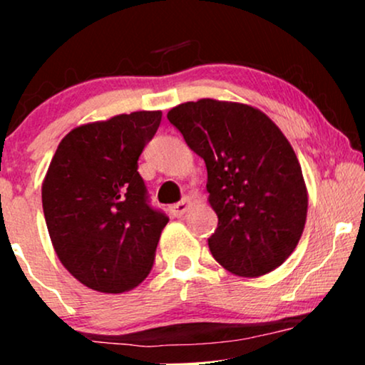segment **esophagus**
Here are the masks:
<instances>
[{
  "mask_svg": "<svg viewBox=\"0 0 365 365\" xmlns=\"http://www.w3.org/2000/svg\"><path fill=\"white\" fill-rule=\"evenodd\" d=\"M191 206H192V199L189 197V196H186L181 202L173 204V206L169 207V211H171V214H173L174 217H182L184 214L189 211V207H191Z\"/></svg>",
  "mask_w": 365,
  "mask_h": 365,
  "instance_id": "1",
  "label": "esophagus"
}]
</instances>
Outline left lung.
<instances>
[{
    "mask_svg": "<svg viewBox=\"0 0 365 365\" xmlns=\"http://www.w3.org/2000/svg\"><path fill=\"white\" fill-rule=\"evenodd\" d=\"M168 119L207 168L217 214L212 256L239 277H261L294 252L307 217V187L291 143L267 114L244 103L204 98Z\"/></svg>",
    "mask_w": 365,
    "mask_h": 365,
    "instance_id": "left-lung-1",
    "label": "left lung"
}]
</instances>
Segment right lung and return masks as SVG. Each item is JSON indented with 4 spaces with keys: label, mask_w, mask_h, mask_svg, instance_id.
<instances>
[{
    "label": "right lung",
    "mask_w": 365,
    "mask_h": 365,
    "mask_svg": "<svg viewBox=\"0 0 365 365\" xmlns=\"http://www.w3.org/2000/svg\"><path fill=\"white\" fill-rule=\"evenodd\" d=\"M161 111L118 114L74 128L61 139L41 186L56 256L93 291L121 294L151 272L169 219L146 202L138 159Z\"/></svg>",
    "instance_id": "1"
}]
</instances>
